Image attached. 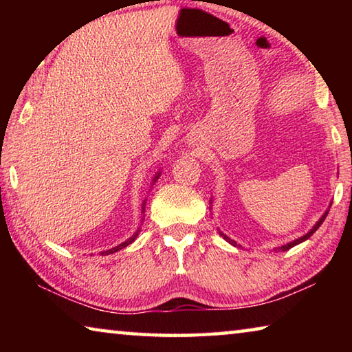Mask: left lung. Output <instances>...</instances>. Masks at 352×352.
<instances>
[{
  "instance_id": "left-lung-1",
  "label": "left lung",
  "mask_w": 352,
  "mask_h": 352,
  "mask_svg": "<svg viewBox=\"0 0 352 352\" xmlns=\"http://www.w3.org/2000/svg\"><path fill=\"white\" fill-rule=\"evenodd\" d=\"M327 212H329V210H327V211H326V212L323 214V216H321V219L318 220V222H317V223H315V225H314V228H312L311 231H309V233H307V234H305V236H301V237H298V239H296V241H294V242H289V243H285V245H283V247H279V248H278V252H287V250H290L292 247H295V245H298V243H301V242H305L306 239H309V237H311V236H312V234L315 233V231H317V230L320 228V225L324 222V219H326V216H327ZM219 233H220V236H222V237H223V239H225L226 242H230V243H231V245H234V247H237V242H234V241H231L228 236H226V234H223V233H222V231H219Z\"/></svg>"
}]
</instances>
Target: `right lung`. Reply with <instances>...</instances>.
I'll list each match as a JSON object with an SVG mask.
<instances>
[{
    "label": "right lung",
    "instance_id": "1",
    "mask_svg": "<svg viewBox=\"0 0 352 352\" xmlns=\"http://www.w3.org/2000/svg\"><path fill=\"white\" fill-rule=\"evenodd\" d=\"M158 177H160V172L157 175H155V178H153V182L152 183H155L158 180ZM146 204V201H144ZM144 204H142V212H144ZM140 231V230H138ZM138 231H136V233L132 236V237H129V239L126 241V242H122V243H119L118 247H115V248H111V250H107V252H102V254H111V253H115V252H118V250H121V248H126L127 245H130V243H132L135 239H136V236H138Z\"/></svg>",
    "mask_w": 352,
    "mask_h": 352
}]
</instances>
